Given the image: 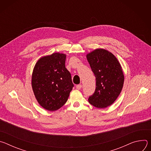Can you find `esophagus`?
Returning a JSON list of instances; mask_svg holds the SVG:
<instances>
[{
	"label": "esophagus",
	"instance_id": "1",
	"mask_svg": "<svg viewBox=\"0 0 151 151\" xmlns=\"http://www.w3.org/2000/svg\"><path fill=\"white\" fill-rule=\"evenodd\" d=\"M82 88V85L81 84H78L76 85V88L78 90H81V88Z\"/></svg>",
	"mask_w": 151,
	"mask_h": 151
}]
</instances>
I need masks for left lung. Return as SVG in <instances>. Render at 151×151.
Listing matches in <instances>:
<instances>
[{
	"instance_id": "obj_1",
	"label": "left lung",
	"mask_w": 151,
	"mask_h": 151,
	"mask_svg": "<svg viewBox=\"0 0 151 151\" xmlns=\"http://www.w3.org/2000/svg\"><path fill=\"white\" fill-rule=\"evenodd\" d=\"M87 60L96 80L94 93L89 103L97 108L111 105L119 95L124 81L121 66L110 52L97 49L87 55Z\"/></svg>"
}]
</instances>
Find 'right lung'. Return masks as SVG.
Returning <instances> with one entry per match:
<instances>
[{
    "mask_svg": "<svg viewBox=\"0 0 151 151\" xmlns=\"http://www.w3.org/2000/svg\"><path fill=\"white\" fill-rule=\"evenodd\" d=\"M66 55L54 53L40 58L33 69L32 85L35 96L44 109L54 111L65 104L74 85L65 67Z\"/></svg>",
    "mask_w": 151,
    "mask_h": 151,
    "instance_id": "right-lung-1",
    "label": "right lung"
}]
</instances>
